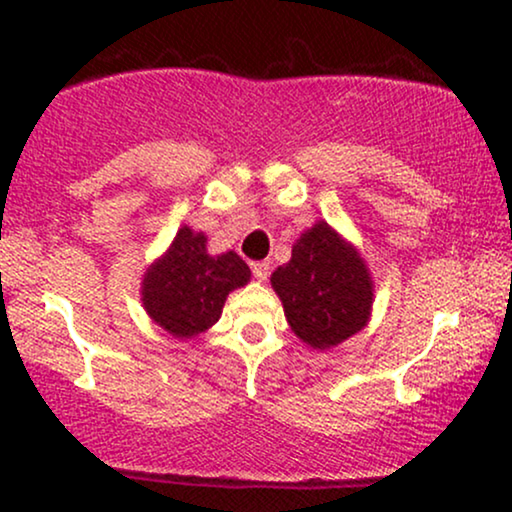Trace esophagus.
<instances>
[{
    "instance_id": "obj_1",
    "label": "esophagus",
    "mask_w": 512,
    "mask_h": 512,
    "mask_svg": "<svg viewBox=\"0 0 512 512\" xmlns=\"http://www.w3.org/2000/svg\"><path fill=\"white\" fill-rule=\"evenodd\" d=\"M252 276H255L257 281H267L269 262H255V264H252Z\"/></svg>"
}]
</instances>
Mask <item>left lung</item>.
I'll use <instances>...</instances> for the list:
<instances>
[{"label": "left lung", "mask_w": 512, "mask_h": 512, "mask_svg": "<svg viewBox=\"0 0 512 512\" xmlns=\"http://www.w3.org/2000/svg\"><path fill=\"white\" fill-rule=\"evenodd\" d=\"M272 289L291 332L310 349L339 346L368 325L375 284L366 260L327 221L293 243L291 260L274 269Z\"/></svg>", "instance_id": "left-lung-1"}]
</instances>
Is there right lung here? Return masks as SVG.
Returning <instances> with one entry per match:
<instances>
[{
    "label": "right lung",
    "mask_w": 512,
    "mask_h": 512,
    "mask_svg": "<svg viewBox=\"0 0 512 512\" xmlns=\"http://www.w3.org/2000/svg\"><path fill=\"white\" fill-rule=\"evenodd\" d=\"M250 267L233 250L211 255L207 236L180 226L142 276L146 315L175 339H195L219 322L228 293L250 281Z\"/></svg>",
    "instance_id": "right-lung-1"
}]
</instances>
